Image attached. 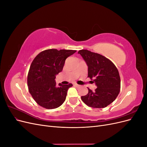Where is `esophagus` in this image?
Wrapping results in <instances>:
<instances>
[{
    "instance_id": "esophagus-1",
    "label": "esophagus",
    "mask_w": 147,
    "mask_h": 147,
    "mask_svg": "<svg viewBox=\"0 0 147 147\" xmlns=\"http://www.w3.org/2000/svg\"><path fill=\"white\" fill-rule=\"evenodd\" d=\"M74 85H75V86H77V87H80V85H79V84H78L76 83H74Z\"/></svg>"
}]
</instances>
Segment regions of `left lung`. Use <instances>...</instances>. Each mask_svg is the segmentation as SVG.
Segmentation results:
<instances>
[{"label":"left lung","instance_id":"8db88e82","mask_svg":"<svg viewBox=\"0 0 147 147\" xmlns=\"http://www.w3.org/2000/svg\"><path fill=\"white\" fill-rule=\"evenodd\" d=\"M88 67V75L97 88L94 91L88 89V93L82 96V101L92 108H104L117 97L121 87L118 70L108 58L87 50L78 51Z\"/></svg>","mask_w":147,"mask_h":147}]
</instances>
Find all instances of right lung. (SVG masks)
<instances>
[{"label":"right lung","instance_id":"1","mask_svg":"<svg viewBox=\"0 0 147 147\" xmlns=\"http://www.w3.org/2000/svg\"><path fill=\"white\" fill-rule=\"evenodd\" d=\"M76 50L49 49L35 57L28 75V86L34 100L43 108L59 107L65 100L67 90L72 84L56 86V75L63 70L67 57Z\"/></svg>","mask_w":147,"mask_h":147}]
</instances>
